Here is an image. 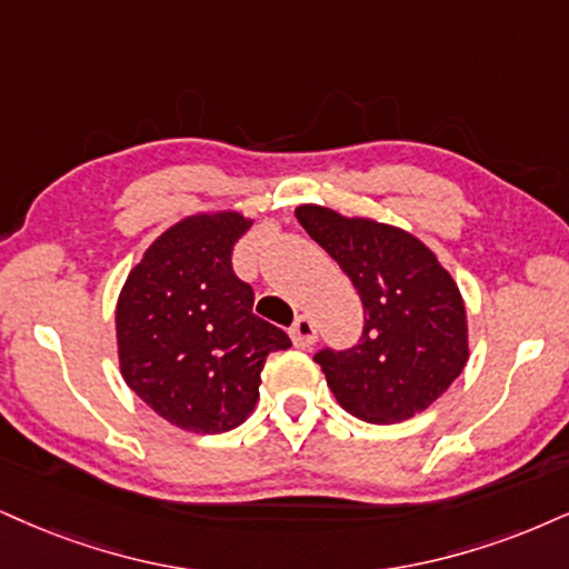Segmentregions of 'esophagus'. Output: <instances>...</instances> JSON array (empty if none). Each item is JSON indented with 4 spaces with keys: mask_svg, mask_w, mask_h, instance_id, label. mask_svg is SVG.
Returning a JSON list of instances; mask_svg holds the SVG:
<instances>
[{
    "mask_svg": "<svg viewBox=\"0 0 569 569\" xmlns=\"http://www.w3.org/2000/svg\"><path fill=\"white\" fill-rule=\"evenodd\" d=\"M290 338L298 348H311L317 342V325H313V319L298 317L296 325L290 327Z\"/></svg>",
    "mask_w": 569,
    "mask_h": 569,
    "instance_id": "esophagus-1",
    "label": "esophagus"
}]
</instances>
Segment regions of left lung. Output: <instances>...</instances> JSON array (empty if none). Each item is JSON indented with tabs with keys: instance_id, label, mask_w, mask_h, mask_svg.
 <instances>
[{
	"instance_id": "1",
	"label": "left lung",
	"mask_w": 569,
	"mask_h": 569,
	"mask_svg": "<svg viewBox=\"0 0 569 569\" xmlns=\"http://www.w3.org/2000/svg\"><path fill=\"white\" fill-rule=\"evenodd\" d=\"M296 216L348 273L367 313L359 346L313 356L329 390L371 425L425 411L469 359L467 308L453 277L406 229L311 202Z\"/></svg>"
}]
</instances>
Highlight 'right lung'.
Returning <instances> with one entry per match:
<instances>
[{
    "mask_svg": "<svg viewBox=\"0 0 569 569\" xmlns=\"http://www.w3.org/2000/svg\"><path fill=\"white\" fill-rule=\"evenodd\" d=\"M250 227L240 210L187 216L144 250L118 296L123 380L181 430L240 427L258 403L266 356L292 346L252 313V287L231 269Z\"/></svg>",
    "mask_w": 569,
    "mask_h": 569,
    "instance_id": "obj_1",
    "label": "right lung"
}]
</instances>
